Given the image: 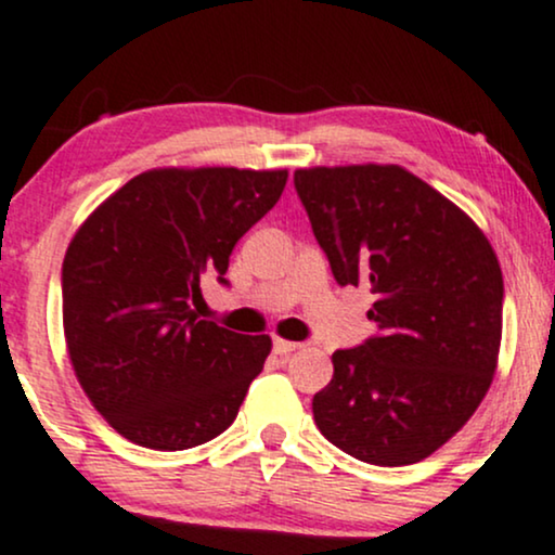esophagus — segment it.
Here are the masks:
<instances>
[{
	"instance_id": "34e87169",
	"label": "esophagus",
	"mask_w": 555,
	"mask_h": 555,
	"mask_svg": "<svg viewBox=\"0 0 555 555\" xmlns=\"http://www.w3.org/2000/svg\"><path fill=\"white\" fill-rule=\"evenodd\" d=\"M295 349H299V344H297V341L273 339V352H276V354H289V352H295Z\"/></svg>"
}]
</instances>
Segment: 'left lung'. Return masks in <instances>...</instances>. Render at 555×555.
<instances>
[{
  "label": "left lung",
  "mask_w": 555,
  "mask_h": 555,
  "mask_svg": "<svg viewBox=\"0 0 555 555\" xmlns=\"http://www.w3.org/2000/svg\"><path fill=\"white\" fill-rule=\"evenodd\" d=\"M341 286H371L378 334L331 354L318 430L354 460L415 464L462 430L493 384L503 276L482 229L397 164L295 171Z\"/></svg>",
  "instance_id": "left-lung-1"
}]
</instances>
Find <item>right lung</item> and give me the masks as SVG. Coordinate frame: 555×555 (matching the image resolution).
I'll return each instance as SVG.
<instances>
[{
  "label": "right lung",
  "instance_id": "1",
  "mask_svg": "<svg viewBox=\"0 0 555 555\" xmlns=\"http://www.w3.org/2000/svg\"><path fill=\"white\" fill-rule=\"evenodd\" d=\"M286 169L167 167L132 177L82 221L62 263V323L82 391L127 441L182 451L224 433L271 336L201 321L203 273L227 284L242 234Z\"/></svg>",
  "mask_w": 555,
  "mask_h": 555
}]
</instances>
